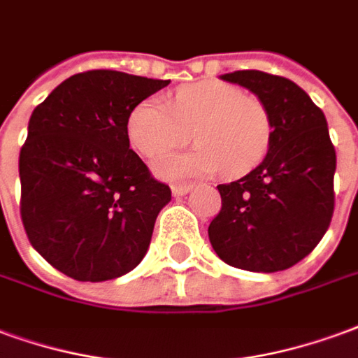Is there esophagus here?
<instances>
[{"mask_svg": "<svg viewBox=\"0 0 358 358\" xmlns=\"http://www.w3.org/2000/svg\"><path fill=\"white\" fill-rule=\"evenodd\" d=\"M190 190H192V185H173V187H171L173 196H185Z\"/></svg>", "mask_w": 358, "mask_h": 358, "instance_id": "1", "label": "esophagus"}]
</instances>
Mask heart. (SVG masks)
I'll return each instance as SVG.
<instances>
[{
  "mask_svg": "<svg viewBox=\"0 0 358 358\" xmlns=\"http://www.w3.org/2000/svg\"><path fill=\"white\" fill-rule=\"evenodd\" d=\"M190 131L198 145L189 152L156 162L162 177L213 176L221 169L229 177L244 176L265 158L273 139V120L259 96L213 80L181 85L171 106L158 96H148L127 120L131 145L147 158L182 147Z\"/></svg>",
  "mask_w": 358,
  "mask_h": 358,
  "instance_id": "b5f03b06",
  "label": "heart"
}]
</instances>
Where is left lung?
<instances>
[{
  "mask_svg": "<svg viewBox=\"0 0 358 358\" xmlns=\"http://www.w3.org/2000/svg\"><path fill=\"white\" fill-rule=\"evenodd\" d=\"M221 80L267 104L273 139L257 168L217 185L221 211L208 227L210 242L231 267L284 271L311 254L332 221L336 150L324 112L282 76L236 70Z\"/></svg>",
  "mask_w": 358,
  "mask_h": 358,
  "instance_id": "1",
  "label": "left lung"
}]
</instances>
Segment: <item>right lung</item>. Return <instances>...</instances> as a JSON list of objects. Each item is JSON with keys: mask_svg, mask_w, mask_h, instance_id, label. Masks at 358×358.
I'll return each instance as SVG.
<instances>
[{"mask_svg": "<svg viewBox=\"0 0 358 358\" xmlns=\"http://www.w3.org/2000/svg\"><path fill=\"white\" fill-rule=\"evenodd\" d=\"M168 83L87 70L34 108L18 156L20 217L36 252L74 280L118 278L147 254L171 190L129 148L127 120Z\"/></svg>", "mask_w": 358, "mask_h": 358, "instance_id": "obj_1", "label": "right lung"}]
</instances>
